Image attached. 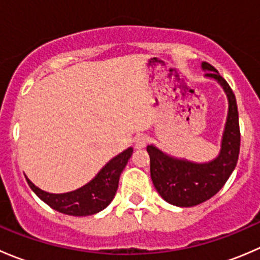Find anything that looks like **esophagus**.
Segmentation results:
<instances>
[{"label":"esophagus","instance_id":"esophagus-1","mask_svg":"<svg viewBox=\"0 0 260 260\" xmlns=\"http://www.w3.org/2000/svg\"><path fill=\"white\" fill-rule=\"evenodd\" d=\"M147 142H148V138H147L146 136H143V135L137 136V137L135 138V146H136V148H137V149L145 148Z\"/></svg>","mask_w":260,"mask_h":260}]
</instances>
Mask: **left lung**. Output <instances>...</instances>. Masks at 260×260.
Here are the masks:
<instances>
[{"label":"left lung","instance_id":"left-lung-1","mask_svg":"<svg viewBox=\"0 0 260 260\" xmlns=\"http://www.w3.org/2000/svg\"><path fill=\"white\" fill-rule=\"evenodd\" d=\"M201 68L206 70V78L222 86L229 102L219 156L210 162L196 164L169 156L153 145L147 146L151 179L157 192L165 201L181 208L199 205L219 192L234 171L240 151L239 114L234 93L212 65L204 61Z\"/></svg>","mask_w":260,"mask_h":260}]
</instances>
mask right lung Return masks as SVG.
Masks as SVG:
<instances>
[{"label": "right lung", "instance_id": "obj_1", "mask_svg": "<svg viewBox=\"0 0 260 260\" xmlns=\"http://www.w3.org/2000/svg\"><path fill=\"white\" fill-rule=\"evenodd\" d=\"M133 153L129 147L112 158L93 180L80 188L65 193H50L34 185L26 177L31 190L54 210L73 216H88L106 209L114 199L119 176Z\"/></svg>", "mask_w": 260, "mask_h": 260}]
</instances>
